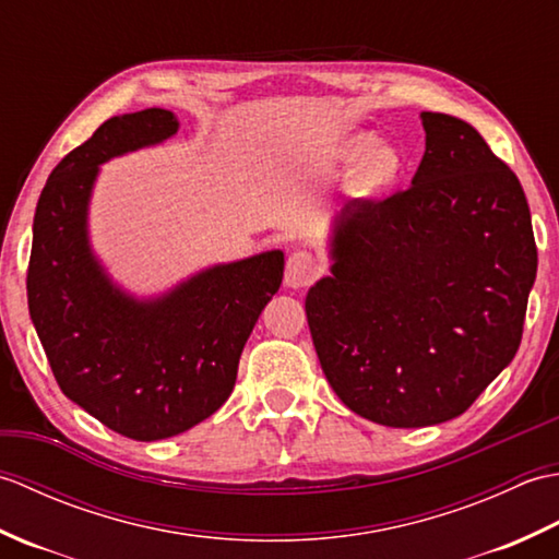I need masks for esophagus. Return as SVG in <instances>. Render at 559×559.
<instances>
[{
  "instance_id": "esophagus-1",
  "label": "esophagus",
  "mask_w": 559,
  "mask_h": 559,
  "mask_svg": "<svg viewBox=\"0 0 559 559\" xmlns=\"http://www.w3.org/2000/svg\"><path fill=\"white\" fill-rule=\"evenodd\" d=\"M319 261L312 252H307V249H298V252H293L286 261V286L288 288H305L310 286V283L319 276Z\"/></svg>"
}]
</instances>
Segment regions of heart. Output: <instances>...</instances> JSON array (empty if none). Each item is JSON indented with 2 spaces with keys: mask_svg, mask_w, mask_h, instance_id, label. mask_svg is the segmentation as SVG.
Listing matches in <instances>:
<instances>
[{
  "mask_svg": "<svg viewBox=\"0 0 559 559\" xmlns=\"http://www.w3.org/2000/svg\"><path fill=\"white\" fill-rule=\"evenodd\" d=\"M343 158L348 163H362L358 173V185L365 189H379L394 182L401 173V156L391 146H379L372 134L353 136L343 146Z\"/></svg>",
  "mask_w": 559,
  "mask_h": 559,
  "instance_id": "heart-1",
  "label": "heart"
}]
</instances>
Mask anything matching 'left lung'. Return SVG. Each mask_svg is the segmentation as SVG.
<instances>
[{
	"mask_svg": "<svg viewBox=\"0 0 559 559\" xmlns=\"http://www.w3.org/2000/svg\"><path fill=\"white\" fill-rule=\"evenodd\" d=\"M411 187L353 201L305 298L331 389L362 418H456L519 350L538 252L524 189L468 122L423 112Z\"/></svg>",
	"mask_w": 559,
	"mask_h": 559,
	"instance_id": "8db88e82",
	"label": "left lung"
}]
</instances>
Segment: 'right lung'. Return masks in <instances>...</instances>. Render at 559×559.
Instances as JSON below:
<instances>
[{"label": "right lung", "instance_id": "1", "mask_svg": "<svg viewBox=\"0 0 559 559\" xmlns=\"http://www.w3.org/2000/svg\"><path fill=\"white\" fill-rule=\"evenodd\" d=\"M175 112L110 117L62 158L38 199L28 310L59 389L139 442L175 437L233 394L237 362L283 281V252L213 264L153 298L110 278L88 237L100 165L177 134Z\"/></svg>", "mask_w": 559, "mask_h": 559}]
</instances>
